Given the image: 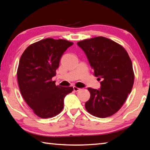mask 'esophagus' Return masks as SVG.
<instances>
[{
	"mask_svg": "<svg viewBox=\"0 0 150 150\" xmlns=\"http://www.w3.org/2000/svg\"><path fill=\"white\" fill-rule=\"evenodd\" d=\"M73 90H74L75 91H78L80 90V88H79L76 86H73Z\"/></svg>",
	"mask_w": 150,
	"mask_h": 150,
	"instance_id": "34e87169",
	"label": "esophagus"
}]
</instances>
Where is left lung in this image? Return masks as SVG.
Listing matches in <instances>:
<instances>
[{"instance_id":"1","label":"left lung","mask_w":150,"mask_h":150,"mask_svg":"<svg viewBox=\"0 0 150 150\" xmlns=\"http://www.w3.org/2000/svg\"><path fill=\"white\" fill-rule=\"evenodd\" d=\"M94 75L101 80L100 90L88 88L90 98L85 108L92 115L108 117L117 113L131 93L134 83L132 62L124 47L104 37L79 41Z\"/></svg>"}]
</instances>
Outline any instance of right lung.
Listing matches in <instances>:
<instances>
[{
	"label": "right lung",
	"instance_id": "add662e5",
	"mask_svg": "<svg viewBox=\"0 0 150 150\" xmlns=\"http://www.w3.org/2000/svg\"><path fill=\"white\" fill-rule=\"evenodd\" d=\"M73 42L47 38L31 44L19 60L17 81L25 102L34 113L42 119L56 116L64 108V99L73 87L56 86V75L60 58Z\"/></svg>",
	"mask_w": 150,
	"mask_h": 150
}]
</instances>
